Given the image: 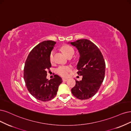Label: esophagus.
<instances>
[{
	"label": "esophagus",
	"instance_id": "34e87169",
	"mask_svg": "<svg viewBox=\"0 0 131 131\" xmlns=\"http://www.w3.org/2000/svg\"><path fill=\"white\" fill-rule=\"evenodd\" d=\"M62 81H64V82H66L68 81V79H67V78H62Z\"/></svg>",
	"mask_w": 131,
	"mask_h": 131
}]
</instances>
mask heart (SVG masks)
I'll list each match as a JSON object with an SVG mask.
<instances>
[{
    "label": "heart",
    "mask_w": 131,
    "mask_h": 131,
    "mask_svg": "<svg viewBox=\"0 0 131 131\" xmlns=\"http://www.w3.org/2000/svg\"><path fill=\"white\" fill-rule=\"evenodd\" d=\"M62 52L64 53L66 56L68 57L70 56H73L74 54V50L71 46L69 45H64L61 48ZM54 50L50 52L49 54V61L51 63L54 62ZM72 67L70 66H59L56 69L57 73L60 75V76L63 77H67L68 76L69 73L72 70Z\"/></svg>",
    "instance_id": "b5f03b06"
}]
</instances>
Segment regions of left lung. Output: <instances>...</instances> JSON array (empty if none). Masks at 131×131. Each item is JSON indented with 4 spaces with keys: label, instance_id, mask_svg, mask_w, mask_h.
I'll return each instance as SVG.
<instances>
[{
    "label": "left lung",
    "instance_id": "obj_1",
    "mask_svg": "<svg viewBox=\"0 0 131 131\" xmlns=\"http://www.w3.org/2000/svg\"><path fill=\"white\" fill-rule=\"evenodd\" d=\"M70 43L78 50L80 57L77 73L83 75L81 81L75 80V85L71 92L79 100H88L97 92L103 81L104 59L99 48L90 40L81 39Z\"/></svg>",
    "mask_w": 131,
    "mask_h": 131
}]
</instances>
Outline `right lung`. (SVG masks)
I'll return each instance as SVG.
<instances>
[{
  "instance_id": "right-lung-1",
  "label": "right lung",
  "mask_w": 131,
  "mask_h": 131,
  "mask_svg": "<svg viewBox=\"0 0 131 131\" xmlns=\"http://www.w3.org/2000/svg\"><path fill=\"white\" fill-rule=\"evenodd\" d=\"M56 42L44 41L29 53L25 62L24 79L28 90L35 99L43 102L52 100L57 94L62 79L55 74L48 80L47 72L51 67L49 54Z\"/></svg>"
}]
</instances>
